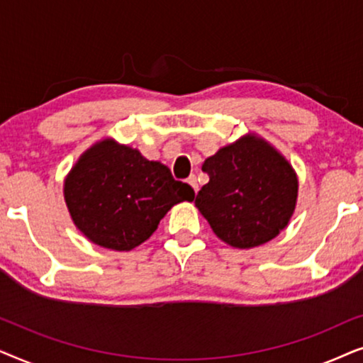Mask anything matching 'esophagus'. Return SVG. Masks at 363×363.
<instances>
[{"instance_id": "1", "label": "esophagus", "mask_w": 363, "mask_h": 363, "mask_svg": "<svg viewBox=\"0 0 363 363\" xmlns=\"http://www.w3.org/2000/svg\"><path fill=\"white\" fill-rule=\"evenodd\" d=\"M188 183H190V185H191V188H193V190H195V193L198 191V182H196V177L195 175H190V177H188V180H186Z\"/></svg>"}]
</instances>
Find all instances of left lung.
<instances>
[{"label": "left lung", "instance_id": "left-lung-1", "mask_svg": "<svg viewBox=\"0 0 363 363\" xmlns=\"http://www.w3.org/2000/svg\"><path fill=\"white\" fill-rule=\"evenodd\" d=\"M210 182L195 206L223 242L251 250L274 240L289 225L299 180L286 157L269 142L246 133L203 162Z\"/></svg>", "mask_w": 363, "mask_h": 363}]
</instances>
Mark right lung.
I'll use <instances>...</instances> for the list:
<instances>
[{
    "mask_svg": "<svg viewBox=\"0 0 363 363\" xmlns=\"http://www.w3.org/2000/svg\"><path fill=\"white\" fill-rule=\"evenodd\" d=\"M193 198V188L177 182L168 167L113 138L89 147L64 180L74 225L94 245L113 251L142 245L172 206Z\"/></svg>",
    "mask_w": 363,
    "mask_h": 363,
    "instance_id": "add662e5",
    "label": "right lung"
}]
</instances>
